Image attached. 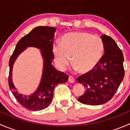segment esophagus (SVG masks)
I'll list each match as a JSON object with an SVG mask.
<instances>
[{
	"label": "esophagus",
	"instance_id": "34e87169",
	"mask_svg": "<svg viewBox=\"0 0 130 130\" xmlns=\"http://www.w3.org/2000/svg\"><path fill=\"white\" fill-rule=\"evenodd\" d=\"M69 82L70 83H74L75 82V80L74 77H72V75H69Z\"/></svg>",
	"mask_w": 130,
	"mask_h": 130
}]
</instances>
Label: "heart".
<instances>
[{
  "instance_id": "b5f03b06",
  "label": "heart",
  "mask_w": 130,
  "mask_h": 130,
  "mask_svg": "<svg viewBox=\"0 0 130 130\" xmlns=\"http://www.w3.org/2000/svg\"><path fill=\"white\" fill-rule=\"evenodd\" d=\"M103 40L86 32H69L64 35L61 44L52 47L54 60L58 68L64 70L70 62L75 70L88 72L99 63L104 53Z\"/></svg>"
}]
</instances>
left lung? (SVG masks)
Listing matches in <instances>:
<instances>
[{"label":"left lung","mask_w":130,"mask_h":130,"mask_svg":"<svg viewBox=\"0 0 130 130\" xmlns=\"http://www.w3.org/2000/svg\"><path fill=\"white\" fill-rule=\"evenodd\" d=\"M104 54L94 69L77 77V80L85 87V92L78 98L81 103L101 105L112 99L124 76L123 52L107 35L101 36Z\"/></svg>","instance_id":"obj_1"}]
</instances>
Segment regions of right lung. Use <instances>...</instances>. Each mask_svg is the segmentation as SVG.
Segmentation results:
<instances>
[{
  "label": "right lung",
  "instance_id": "obj_1",
  "mask_svg": "<svg viewBox=\"0 0 130 130\" xmlns=\"http://www.w3.org/2000/svg\"><path fill=\"white\" fill-rule=\"evenodd\" d=\"M56 28L50 26H38L34 28L27 35L23 36L17 43L15 50L9 59L8 83L13 95L22 106L30 111H37L49 106L53 95L56 85L68 80L69 75L56 70L52 65L53 57L52 47ZM35 46L42 51L44 60V68L42 80L38 89L29 96H23L16 91L11 82L13 64L17 56L26 47Z\"/></svg>",
  "mask_w": 130,
  "mask_h": 130
}]
</instances>
